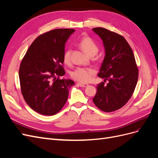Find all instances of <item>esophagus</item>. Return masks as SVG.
I'll use <instances>...</instances> for the list:
<instances>
[{"label": "esophagus", "mask_w": 158, "mask_h": 158, "mask_svg": "<svg viewBox=\"0 0 158 158\" xmlns=\"http://www.w3.org/2000/svg\"><path fill=\"white\" fill-rule=\"evenodd\" d=\"M78 85H79L80 87H84V88L86 87V86H88V84H84V83H80V82H78Z\"/></svg>", "instance_id": "1"}]
</instances>
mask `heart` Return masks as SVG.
<instances>
[{"instance_id": "1", "label": "heart", "mask_w": 158, "mask_h": 158, "mask_svg": "<svg viewBox=\"0 0 158 158\" xmlns=\"http://www.w3.org/2000/svg\"><path fill=\"white\" fill-rule=\"evenodd\" d=\"M78 45L85 53L92 56L98 53L99 48L95 42L89 36H84L79 42ZM71 50L66 49L63 54V60L64 63L69 64L70 62ZM95 74V70L92 67H78L72 72L71 76L74 80L80 82L86 83L92 80Z\"/></svg>"}]
</instances>
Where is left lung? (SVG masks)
<instances>
[{"label": "left lung", "instance_id": "obj_1", "mask_svg": "<svg viewBox=\"0 0 158 158\" xmlns=\"http://www.w3.org/2000/svg\"><path fill=\"white\" fill-rule=\"evenodd\" d=\"M92 30L101 37L106 56L98 76L107 79L98 85L93 102L100 110L112 112L131 99L138 78V69L131 46L122 35L103 27Z\"/></svg>", "mask_w": 158, "mask_h": 158}]
</instances>
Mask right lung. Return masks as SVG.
<instances>
[{
  "mask_svg": "<svg viewBox=\"0 0 158 158\" xmlns=\"http://www.w3.org/2000/svg\"><path fill=\"white\" fill-rule=\"evenodd\" d=\"M74 31L61 28L43 33L33 41L22 59L19 69L22 94L28 106L38 113L54 115L67 101L74 82L60 80L59 76L65 74V43Z\"/></svg>",
  "mask_w": 158,
  "mask_h": 158,
  "instance_id": "1",
  "label": "right lung"
}]
</instances>
